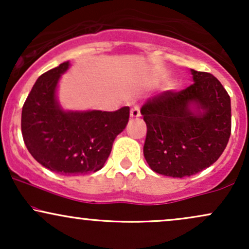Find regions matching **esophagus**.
Here are the masks:
<instances>
[{"label": "esophagus", "mask_w": 249, "mask_h": 249, "mask_svg": "<svg viewBox=\"0 0 249 249\" xmlns=\"http://www.w3.org/2000/svg\"><path fill=\"white\" fill-rule=\"evenodd\" d=\"M130 116L132 117V118H137V117L141 116V108H139L138 105H133V107H131Z\"/></svg>", "instance_id": "esophagus-1"}]
</instances>
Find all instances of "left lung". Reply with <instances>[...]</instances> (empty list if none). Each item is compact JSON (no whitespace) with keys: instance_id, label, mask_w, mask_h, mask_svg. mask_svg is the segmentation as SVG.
<instances>
[{"instance_id":"1","label":"left lung","mask_w":249,"mask_h":249,"mask_svg":"<svg viewBox=\"0 0 249 249\" xmlns=\"http://www.w3.org/2000/svg\"><path fill=\"white\" fill-rule=\"evenodd\" d=\"M193 84L167 90L142 105L147 132L144 157L154 172L184 178L210 167L221 156L232 128L231 98L212 73L192 70ZM196 104L194 114L190 105Z\"/></svg>"}]
</instances>
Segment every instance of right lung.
<instances>
[{
    "label": "right lung",
    "mask_w": 249,
    "mask_h": 249,
    "mask_svg": "<svg viewBox=\"0 0 249 249\" xmlns=\"http://www.w3.org/2000/svg\"><path fill=\"white\" fill-rule=\"evenodd\" d=\"M68 68L69 62H64L39 76L22 107L21 128L25 146L39 164L63 176H78L104 166L113 141L126 126L130 107L61 110L55 92Z\"/></svg>",
    "instance_id": "right-lung-1"
}]
</instances>
